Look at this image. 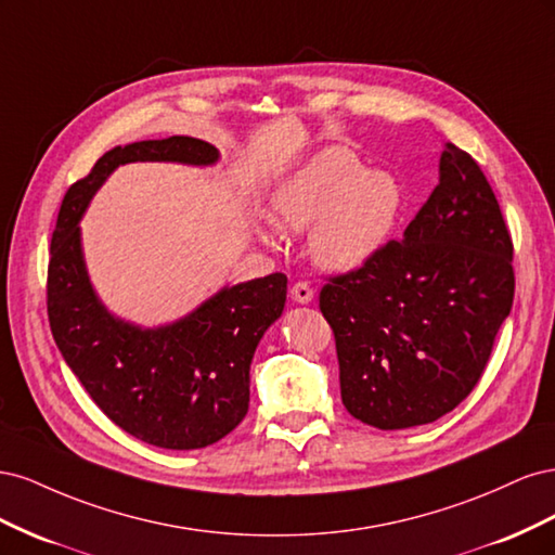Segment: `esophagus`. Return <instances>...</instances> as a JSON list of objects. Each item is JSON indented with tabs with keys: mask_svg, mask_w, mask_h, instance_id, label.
Instances as JSON below:
<instances>
[{
	"mask_svg": "<svg viewBox=\"0 0 555 555\" xmlns=\"http://www.w3.org/2000/svg\"><path fill=\"white\" fill-rule=\"evenodd\" d=\"M289 294H292V298L296 300V304H300V306L310 304L312 296H314V292L310 289V284H308V282H296Z\"/></svg>",
	"mask_w": 555,
	"mask_h": 555,
	"instance_id": "obj_1",
	"label": "esophagus"
}]
</instances>
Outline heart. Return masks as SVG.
<instances>
[{
    "mask_svg": "<svg viewBox=\"0 0 555 555\" xmlns=\"http://www.w3.org/2000/svg\"><path fill=\"white\" fill-rule=\"evenodd\" d=\"M402 208L393 176L367 171L343 145H328L271 194L273 224H255L261 243L280 247L282 231H310V257L324 271L351 273L379 255Z\"/></svg>",
    "mask_w": 555,
    "mask_h": 555,
    "instance_id": "heart-1",
    "label": "heart"
}]
</instances>
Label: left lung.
<instances>
[{
  "label": "left lung",
  "mask_w": 555,
  "mask_h": 555,
  "mask_svg": "<svg viewBox=\"0 0 555 555\" xmlns=\"http://www.w3.org/2000/svg\"><path fill=\"white\" fill-rule=\"evenodd\" d=\"M512 255L489 180L447 143L438 188L402 238L319 294L347 412L400 430L430 424L465 400L512 310Z\"/></svg>",
  "instance_id": "left-lung-1"
}]
</instances>
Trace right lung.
Here are the masks:
<instances>
[{
	"label": "right lung",
	"mask_w": 555,
	"mask_h": 555,
	"mask_svg": "<svg viewBox=\"0 0 555 555\" xmlns=\"http://www.w3.org/2000/svg\"><path fill=\"white\" fill-rule=\"evenodd\" d=\"M131 162L212 166L220 150L171 137L117 145L64 194L50 241L48 319L66 365L113 424L153 447L204 449L249 408V365L287 300V275L227 284L162 326L113 314L92 287L80 220L108 176Z\"/></svg>",
	"instance_id": "right-lung-1"
}]
</instances>
